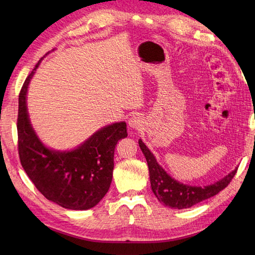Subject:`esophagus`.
I'll list each match as a JSON object with an SVG mask.
<instances>
[{
	"mask_svg": "<svg viewBox=\"0 0 255 255\" xmlns=\"http://www.w3.org/2000/svg\"><path fill=\"white\" fill-rule=\"evenodd\" d=\"M142 118L140 117L139 115H132L128 121V125L130 126V128H134L138 129L142 126Z\"/></svg>",
	"mask_w": 255,
	"mask_h": 255,
	"instance_id": "34e87169",
	"label": "esophagus"
}]
</instances>
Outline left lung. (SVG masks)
I'll use <instances>...</instances> for the list:
<instances>
[{"instance_id": "1", "label": "left lung", "mask_w": 255, "mask_h": 255, "mask_svg": "<svg viewBox=\"0 0 255 255\" xmlns=\"http://www.w3.org/2000/svg\"><path fill=\"white\" fill-rule=\"evenodd\" d=\"M138 143L148 163L151 189L161 204L169 206L171 208H189L205 199L215 196L228 186L238 170V167H236L228 175L207 186L186 185L167 174L163 167L156 162L153 153L142 142L141 139H139Z\"/></svg>"}]
</instances>
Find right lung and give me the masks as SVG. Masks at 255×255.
<instances>
[{
    "label": "right lung",
    "instance_id": "1",
    "mask_svg": "<svg viewBox=\"0 0 255 255\" xmlns=\"http://www.w3.org/2000/svg\"><path fill=\"white\" fill-rule=\"evenodd\" d=\"M41 60L27 77L18 97V154L21 166L38 191L63 208L94 207L110 189L114 152L127 137V125L115 123L101 128L73 150L58 151L41 142L32 128L26 105L30 79Z\"/></svg>",
    "mask_w": 255,
    "mask_h": 255
}]
</instances>
